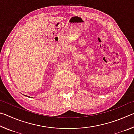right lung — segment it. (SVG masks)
I'll list each match as a JSON object with an SVG mask.
<instances>
[{"label": "right lung", "mask_w": 134, "mask_h": 134, "mask_svg": "<svg viewBox=\"0 0 134 134\" xmlns=\"http://www.w3.org/2000/svg\"><path fill=\"white\" fill-rule=\"evenodd\" d=\"M24 96H26V95H24ZM28 97H30V96H28Z\"/></svg>", "instance_id": "right-lung-1"}]
</instances>
